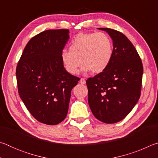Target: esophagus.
<instances>
[{
  "label": "esophagus",
  "mask_w": 158,
  "mask_h": 158,
  "mask_svg": "<svg viewBox=\"0 0 158 158\" xmlns=\"http://www.w3.org/2000/svg\"><path fill=\"white\" fill-rule=\"evenodd\" d=\"M79 83H80V84H85V80L84 78H81V79H80Z\"/></svg>",
  "instance_id": "1"
}]
</instances>
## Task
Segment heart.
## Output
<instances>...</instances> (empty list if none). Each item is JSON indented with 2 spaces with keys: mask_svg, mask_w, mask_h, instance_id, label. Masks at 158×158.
I'll list each match as a JSON object with an SVG mask.
<instances>
[{
  "mask_svg": "<svg viewBox=\"0 0 158 158\" xmlns=\"http://www.w3.org/2000/svg\"><path fill=\"white\" fill-rule=\"evenodd\" d=\"M69 49L63 50L60 58L64 68L71 74L77 73L81 63L83 73H102L114 54L113 42L105 33L77 34L69 43Z\"/></svg>",
  "mask_w": 158,
  "mask_h": 158,
  "instance_id": "b5f03b06",
  "label": "heart"
}]
</instances>
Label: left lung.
Returning a JSON list of instances; mask_svg holds the SVG:
<instances>
[{
  "label": "left lung",
  "mask_w": 158,
  "mask_h": 158,
  "mask_svg": "<svg viewBox=\"0 0 158 158\" xmlns=\"http://www.w3.org/2000/svg\"><path fill=\"white\" fill-rule=\"evenodd\" d=\"M98 29L111 37L114 54L105 71L86 80L88 102L96 118L115 123L132 111L140 98L143 65L135 47L125 35L111 28Z\"/></svg>",
  "instance_id": "8db88e82"
}]
</instances>
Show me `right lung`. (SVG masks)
<instances>
[{"mask_svg": "<svg viewBox=\"0 0 158 158\" xmlns=\"http://www.w3.org/2000/svg\"><path fill=\"white\" fill-rule=\"evenodd\" d=\"M69 33L68 29L47 30L32 37L17 67L19 94L42 123L57 125L65 118L71 90L79 81L66 71L60 58Z\"/></svg>", "mask_w": 158, "mask_h": 158, "instance_id": "right-lung-1", "label": "right lung"}]
</instances>
